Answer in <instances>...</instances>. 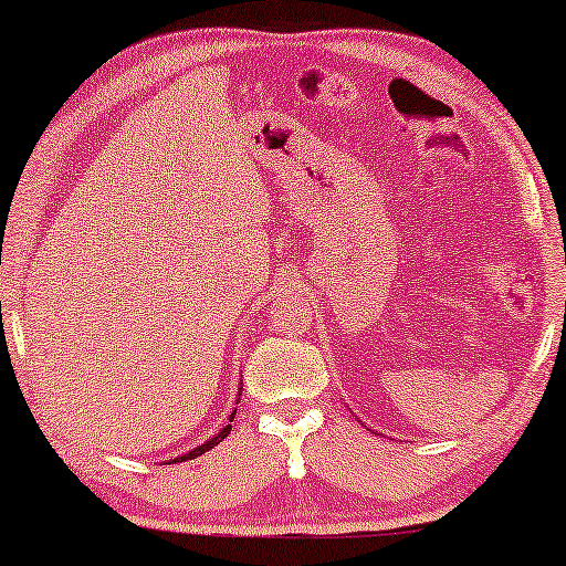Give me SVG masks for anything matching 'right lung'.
Instances as JSON below:
<instances>
[{
  "label": "right lung",
  "mask_w": 566,
  "mask_h": 566,
  "mask_svg": "<svg viewBox=\"0 0 566 566\" xmlns=\"http://www.w3.org/2000/svg\"><path fill=\"white\" fill-rule=\"evenodd\" d=\"M234 415H237V409H234V412H231V415H229V424H223V428H221V432H219V436L208 438L203 446L192 448V451H190V453H185V455H177V459H175V461H177V463H180V461H190V459H198V455H203L206 451H211V448H213V446H219V443H221V440H223V438H227V436H229V432H231V422H234Z\"/></svg>",
  "instance_id": "right-lung-1"
}]
</instances>
